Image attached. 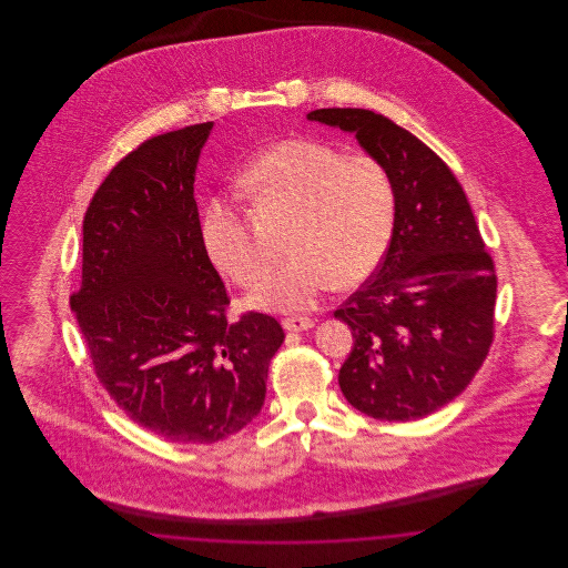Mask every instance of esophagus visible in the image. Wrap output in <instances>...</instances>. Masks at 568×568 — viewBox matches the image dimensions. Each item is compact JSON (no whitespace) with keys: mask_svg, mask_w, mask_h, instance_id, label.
<instances>
[{"mask_svg":"<svg viewBox=\"0 0 568 568\" xmlns=\"http://www.w3.org/2000/svg\"><path fill=\"white\" fill-rule=\"evenodd\" d=\"M313 325H315V322H313L311 317H300V315L283 320V327L290 329V332H304V329H308V327H313Z\"/></svg>","mask_w":568,"mask_h":568,"instance_id":"esophagus-1","label":"esophagus"}]
</instances>
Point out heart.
<instances>
[{
	"label": "heart",
	"mask_w": 568,
	"mask_h": 568,
	"mask_svg": "<svg viewBox=\"0 0 568 568\" xmlns=\"http://www.w3.org/2000/svg\"><path fill=\"white\" fill-rule=\"evenodd\" d=\"M262 209L287 213V255L262 276L251 304L274 311L311 306L332 283L352 290L377 271L394 230L396 193L385 165L371 155H341L306 140H276L239 176ZM202 244L219 271L251 285L264 266L243 213L230 200L209 202Z\"/></svg>",
	"instance_id": "heart-1"
}]
</instances>
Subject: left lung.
I'll return each instance as SVG.
<instances>
[{
	"instance_id": "obj_1",
	"label": "left lung",
	"mask_w": 568,
	"mask_h": 568,
	"mask_svg": "<svg viewBox=\"0 0 568 568\" xmlns=\"http://www.w3.org/2000/svg\"><path fill=\"white\" fill-rule=\"evenodd\" d=\"M355 135L392 176V241L371 281L334 311L352 327L343 396L385 422L426 417L477 375L494 338L496 272L458 179L433 149L373 110L306 114Z\"/></svg>"
}]
</instances>
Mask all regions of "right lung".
<instances>
[{"mask_svg": "<svg viewBox=\"0 0 568 568\" xmlns=\"http://www.w3.org/2000/svg\"><path fill=\"white\" fill-rule=\"evenodd\" d=\"M213 123L155 135L110 170L82 221L70 297L110 398L172 443H216L262 410L285 341L262 313L225 320L230 297L200 236L195 170Z\"/></svg>", "mask_w": 568, "mask_h": 568, "instance_id": "right-lung-1", "label": "right lung"}]
</instances>
